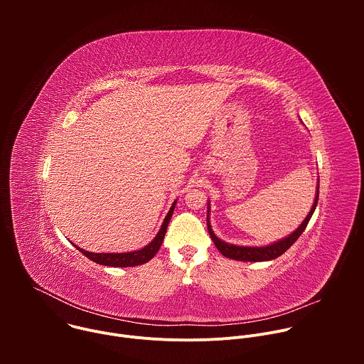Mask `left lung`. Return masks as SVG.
I'll use <instances>...</instances> for the list:
<instances>
[{"label": "left lung", "instance_id": "1", "mask_svg": "<svg viewBox=\"0 0 364 364\" xmlns=\"http://www.w3.org/2000/svg\"><path fill=\"white\" fill-rule=\"evenodd\" d=\"M318 193H320V180H318V186H317V196L314 198L313 207H311L309 213L306 215V218L304 219V222L299 225V228H296L295 232H292L291 235H288L284 239H279L278 242H274L271 245L267 246H237V245H232L228 242H223L222 239H219L215 232L212 230L210 226V220H209V212L210 207H207V229H209V235L215 243V246L218 247V250L230 259H235V261H243V262H264V261H272V259L281 256L284 252H287L295 242L296 239L302 235V232L305 230L311 216H313L317 203H318ZM207 205H210L207 203Z\"/></svg>", "mask_w": 364, "mask_h": 364}]
</instances>
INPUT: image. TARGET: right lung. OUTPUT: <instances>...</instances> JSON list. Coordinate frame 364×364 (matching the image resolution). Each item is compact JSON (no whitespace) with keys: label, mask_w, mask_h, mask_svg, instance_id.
Returning a JSON list of instances; mask_svg holds the SVG:
<instances>
[{"label":"right lung","mask_w":364,"mask_h":364,"mask_svg":"<svg viewBox=\"0 0 364 364\" xmlns=\"http://www.w3.org/2000/svg\"><path fill=\"white\" fill-rule=\"evenodd\" d=\"M177 200L173 203V205L170 207V210L157 233L146 246H144L139 250H134V252H125V253H95V252H87L83 250L82 247H79L77 245H73L76 249L80 250V253H83L86 257H89L90 261L99 264V265H105V267H115V268H128V267H136V265H142L146 264L148 261L155 256L161 247V243L164 240L166 232H167V226L170 223V219L173 216L174 207H176Z\"/></svg>","instance_id":"right-lung-1"}]
</instances>
